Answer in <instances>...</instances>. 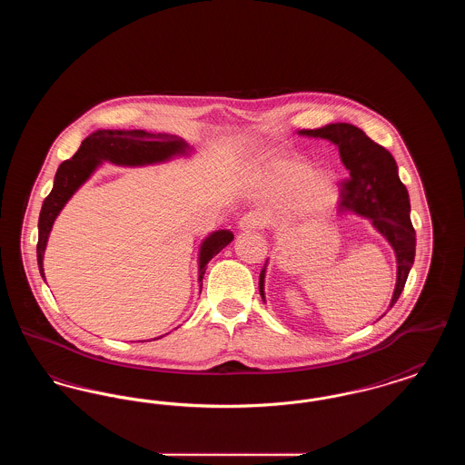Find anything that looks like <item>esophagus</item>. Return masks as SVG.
I'll return each mask as SVG.
<instances>
[{"label":"esophagus","mask_w":465,"mask_h":465,"mask_svg":"<svg viewBox=\"0 0 465 465\" xmlns=\"http://www.w3.org/2000/svg\"><path fill=\"white\" fill-rule=\"evenodd\" d=\"M266 224L265 216L262 213H247L239 222L241 230H260Z\"/></svg>","instance_id":"34e87169"}]
</instances>
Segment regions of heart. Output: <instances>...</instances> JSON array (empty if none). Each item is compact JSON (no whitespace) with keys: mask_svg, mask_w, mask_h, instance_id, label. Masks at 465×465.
<instances>
[{"mask_svg":"<svg viewBox=\"0 0 465 465\" xmlns=\"http://www.w3.org/2000/svg\"><path fill=\"white\" fill-rule=\"evenodd\" d=\"M266 190L272 197L286 199L298 190L294 213L315 218L328 211L334 200V181L330 173L312 176V167L302 160H277L266 169Z\"/></svg>","mask_w":465,"mask_h":465,"instance_id":"b5f03b06","label":"heart"}]
</instances>
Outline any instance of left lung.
I'll use <instances>...</instances> for the list:
<instances>
[{
  "instance_id": "obj_1",
  "label": "left lung",
  "mask_w": 465,
  "mask_h": 465,
  "mask_svg": "<svg viewBox=\"0 0 465 465\" xmlns=\"http://www.w3.org/2000/svg\"><path fill=\"white\" fill-rule=\"evenodd\" d=\"M303 135L330 139L340 150L349 177L340 183L341 207L370 218L376 230L391 242L398 258V282L392 305L398 302L415 262V228L410 220V197L398 176L394 156L371 141L352 124H330ZM265 268L260 273V294L265 300Z\"/></svg>"
}]
</instances>
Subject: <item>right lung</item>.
Segmentation results:
<instances>
[{
  "label": "right lung",
  "mask_w": 465,
  "mask_h": 465,
  "mask_svg": "<svg viewBox=\"0 0 465 465\" xmlns=\"http://www.w3.org/2000/svg\"><path fill=\"white\" fill-rule=\"evenodd\" d=\"M188 144L169 134H152L146 131H95L82 141L78 152L64 160L54 179V188L44 200L40 222H38V268L42 277L44 273L45 245L48 241V233L57 214L64 207L71 195L87 181L94 169L103 162L110 160L113 163L122 165H144L163 162L173 155L186 153ZM233 241V233L230 230H218L209 235L200 247L199 281L202 282L207 263Z\"/></svg>",
  "instance_id": "right-lung-1"
}]
</instances>
